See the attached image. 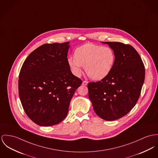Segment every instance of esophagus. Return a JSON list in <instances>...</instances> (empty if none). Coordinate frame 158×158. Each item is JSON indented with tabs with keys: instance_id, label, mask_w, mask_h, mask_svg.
I'll list each match as a JSON object with an SVG mask.
<instances>
[{
	"instance_id": "esophagus-1",
	"label": "esophagus",
	"mask_w": 158,
	"mask_h": 158,
	"mask_svg": "<svg viewBox=\"0 0 158 158\" xmlns=\"http://www.w3.org/2000/svg\"><path fill=\"white\" fill-rule=\"evenodd\" d=\"M88 82L87 81H83L82 82V85H87V84H88Z\"/></svg>"
}]
</instances>
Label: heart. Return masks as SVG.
I'll list each match as a JSON object with an SVG mask.
<instances>
[{"instance_id": "heart-1", "label": "heart", "mask_w": 158, "mask_h": 158, "mask_svg": "<svg viewBox=\"0 0 158 158\" xmlns=\"http://www.w3.org/2000/svg\"><path fill=\"white\" fill-rule=\"evenodd\" d=\"M115 61L114 50L109 46L87 43L75 50L74 57H70L68 63L75 76L81 74L82 67L92 79L100 81L112 71Z\"/></svg>"}]
</instances>
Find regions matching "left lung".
I'll return each mask as SVG.
<instances>
[{"mask_svg": "<svg viewBox=\"0 0 158 158\" xmlns=\"http://www.w3.org/2000/svg\"><path fill=\"white\" fill-rule=\"evenodd\" d=\"M114 50L115 61L110 73L88 84V97L97 115L106 121L126 115L136 105L145 79L143 61L134 48L119 42H102Z\"/></svg>", "mask_w": 158, "mask_h": 158, "instance_id": "left-lung-1", "label": "left lung"}]
</instances>
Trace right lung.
Instances as JSON below:
<instances>
[{
    "label": "right lung",
    "mask_w": 158,
    "mask_h": 158,
    "mask_svg": "<svg viewBox=\"0 0 158 158\" xmlns=\"http://www.w3.org/2000/svg\"><path fill=\"white\" fill-rule=\"evenodd\" d=\"M69 42L44 44L24 61L19 74V93L25 113L40 126H50L67 116L70 100L82 81L68 63Z\"/></svg>",
    "instance_id": "right-lung-1"
}]
</instances>
